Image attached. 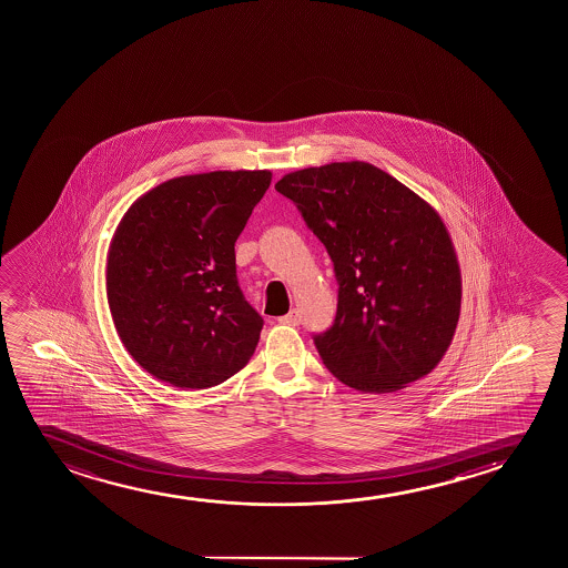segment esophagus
Instances as JSON below:
<instances>
[{"instance_id":"34e87169","label":"esophagus","mask_w":568,"mask_h":568,"mask_svg":"<svg viewBox=\"0 0 568 568\" xmlns=\"http://www.w3.org/2000/svg\"><path fill=\"white\" fill-rule=\"evenodd\" d=\"M281 324H285V326H298L301 324V316H298V312L291 311L285 316H281Z\"/></svg>"}]
</instances>
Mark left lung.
Returning a JSON list of instances; mask_svg holds the SVG:
<instances>
[{"label": "left lung", "instance_id": "obj_1", "mask_svg": "<svg viewBox=\"0 0 568 568\" xmlns=\"http://www.w3.org/2000/svg\"><path fill=\"white\" fill-rule=\"evenodd\" d=\"M326 246L339 283L320 357L345 386L389 394L450 347L462 273L448 229L420 195L365 161L288 172L275 184Z\"/></svg>", "mask_w": 568, "mask_h": 568}]
</instances>
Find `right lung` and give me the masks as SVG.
<instances>
[{
    "label": "right lung",
    "instance_id": "1",
    "mask_svg": "<svg viewBox=\"0 0 568 568\" xmlns=\"http://www.w3.org/2000/svg\"><path fill=\"white\" fill-rule=\"evenodd\" d=\"M272 171L171 179L120 219L106 256L118 337L151 376L176 388L217 386L256 351L264 320L242 296L234 242Z\"/></svg>",
    "mask_w": 568,
    "mask_h": 568
}]
</instances>
